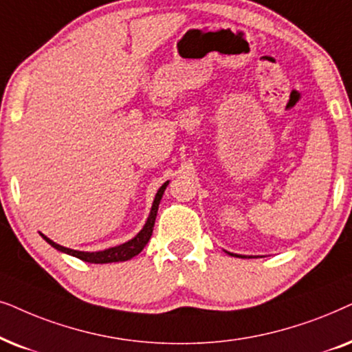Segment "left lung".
<instances>
[{"label":"left lung","instance_id":"left-lung-1","mask_svg":"<svg viewBox=\"0 0 352 352\" xmlns=\"http://www.w3.org/2000/svg\"><path fill=\"white\" fill-rule=\"evenodd\" d=\"M232 256H236V254H232ZM236 257H245V256H236Z\"/></svg>","mask_w":352,"mask_h":352}]
</instances>
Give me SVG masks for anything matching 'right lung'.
Masks as SVG:
<instances>
[{
	"label": "right lung",
	"instance_id": "obj_1",
	"mask_svg": "<svg viewBox=\"0 0 352 352\" xmlns=\"http://www.w3.org/2000/svg\"><path fill=\"white\" fill-rule=\"evenodd\" d=\"M167 184H168V182H166V184H164L156 193V198H154L151 212H149V217L146 220V223H144L143 230L140 232L138 235L133 238V240L124 243V245L116 246V248H109V250L98 251V252H85V251L69 250V248H64V246L58 245V243L51 241L50 238H46L45 235H41V236H43L45 240L48 241L51 246L56 248L58 251H63V252H65V254L77 257V259H80V261L90 262V264H109V262H122V261L132 259L133 256H137L138 252H142V250L144 246H146V243L149 241V238H151V235H153L154 222H156V215H157V208H159V203H161V198H162L164 190H166Z\"/></svg>",
	"mask_w": 352,
	"mask_h": 352
}]
</instances>
